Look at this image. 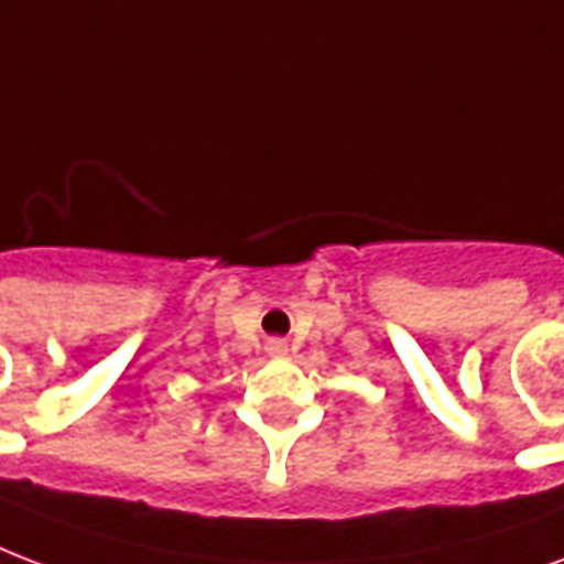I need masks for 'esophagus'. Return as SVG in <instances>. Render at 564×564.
Returning a JSON list of instances; mask_svg holds the SVG:
<instances>
[{
    "mask_svg": "<svg viewBox=\"0 0 564 564\" xmlns=\"http://www.w3.org/2000/svg\"><path fill=\"white\" fill-rule=\"evenodd\" d=\"M267 354H270V357H285L288 354L285 338H270V341H267Z\"/></svg>",
    "mask_w": 564,
    "mask_h": 564,
    "instance_id": "1",
    "label": "esophagus"
}]
</instances>
